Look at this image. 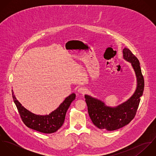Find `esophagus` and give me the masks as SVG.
<instances>
[{"label": "esophagus", "mask_w": 156, "mask_h": 156, "mask_svg": "<svg viewBox=\"0 0 156 156\" xmlns=\"http://www.w3.org/2000/svg\"><path fill=\"white\" fill-rule=\"evenodd\" d=\"M77 91H78V92L80 93V94H84L86 92L87 89H85V88H83V87H80V88H79V89H77Z\"/></svg>", "instance_id": "obj_1"}]
</instances>
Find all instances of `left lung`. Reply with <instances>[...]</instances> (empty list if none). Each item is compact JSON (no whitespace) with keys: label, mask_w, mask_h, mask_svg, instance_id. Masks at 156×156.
I'll list each match as a JSON object with an SVG mask.
<instances>
[{"label":"left lung","mask_w":156,"mask_h":156,"mask_svg":"<svg viewBox=\"0 0 156 156\" xmlns=\"http://www.w3.org/2000/svg\"><path fill=\"white\" fill-rule=\"evenodd\" d=\"M122 53L123 59L131 64L136 78V88L133 95L116 106H108L101 100L85 95L90 118L100 129L113 131L128 124L136 115L143 94L144 80L139 61L127 47L123 48Z\"/></svg>","instance_id":"left-lung-1"}]
</instances>
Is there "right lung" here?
Returning <instances> with one entry per match:
<instances>
[{
  "label": "right lung",
  "mask_w": 156,
  "mask_h": 156,
  "mask_svg": "<svg viewBox=\"0 0 156 156\" xmlns=\"http://www.w3.org/2000/svg\"><path fill=\"white\" fill-rule=\"evenodd\" d=\"M12 95L14 102L24 124L29 128L44 133L56 132L63 125L67 110L76 99V94L72 93L61 103L59 106L48 115H37L27 110L17 99L13 90Z\"/></svg>",
  "instance_id": "1"
}]
</instances>
